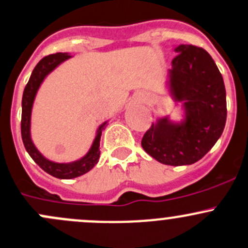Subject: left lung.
Segmentation results:
<instances>
[{
  "label": "left lung",
  "mask_w": 248,
  "mask_h": 248,
  "mask_svg": "<svg viewBox=\"0 0 248 248\" xmlns=\"http://www.w3.org/2000/svg\"><path fill=\"white\" fill-rule=\"evenodd\" d=\"M168 70L166 89L182 107L180 121L158 117L144 134L142 148L159 163L181 166L197 163L215 146L227 121L223 77L205 49L178 44Z\"/></svg>",
  "instance_id": "left-lung-1"
}]
</instances>
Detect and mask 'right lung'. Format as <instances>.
<instances>
[{
    "label": "right lung",
    "mask_w": 248,
    "mask_h": 248,
    "mask_svg": "<svg viewBox=\"0 0 248 248\" xmlns=\"http://www.w3.org/2000/svg\"><path fill=\"white\" fill-rule=\"evenodd\" d=\"M71 58L73 56L68 53H56L42 59L31 73L30 79L24 89L23 101H21V137H23L26 152L30 154L33 161L42 170L54 177L60 178V180H71V178L79 177V176L89 172L96 165L100 158V140H101L102 130L108 123V121H106L97 126L89 151L82 158L70 161V163H59V161L50 160L44 156L36 147L32 136H31V117H32V108L37 93L48 75H50L58 66H60L61 63Z\"/></svg>",
    "instance_id": "right-lung-1"
}]
</instances>
